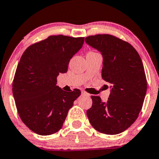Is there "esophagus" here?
I'll return each mask as SVG.
<instances>
[{
	"label": "esophagus",
	"mask_w": 159,
	"mask_h": 159,
	"mask_svg": "<svg viewBox=\"0 0 159 159\" xmlns=\"http://www.w3.org/2000/svg\"><path fill=\"white\" fill-rule=\"evenodd\" d=\"M81 94L83 95H84V96H87V97H89V96H90V95H89V93H86L85 91H81Z\"/></svg>",
	"instance_id": "obj_1"
}]
</instances>
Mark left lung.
Wrapping results in <instances>:
<instances>
[{"mask_svg": "<svg viewBox=\"0 0 159 159\" xmlns=\"http://www.w3.org/2000/svg\"><path fill=\"white\" fill-rule=\"evenodd\" d=\"M85 42L102 55L101 76L111 84L107 102L91 96L88 119L101 133H121L134 123L142 108L147 87L142 61L133 46L113 35L88 36Z\"/></svg>", "mask_w": 159, "mask_h": 159, "instance_id": "obj_1", "label": "left lung"}]
</instances>
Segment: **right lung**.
<instances>
[{
	"label": "right lung",
	"mask_w": 159,
	"mask_h": 159,
	"mask_svg": "<svg viewBox=\"0 0 159 159\" xmlns=\"http://www.w3.org/2000/svg\"><path fill=\"white\" fill-rule=\"evenodd\" d=\"M84 38L52 35L23 53L15 72L12 93L22 121L34 133L49 135L62 127L68 111L81 95L57 86L59 73L81 49Z\"/></svg>",
	"instance_id": "add662e5"
}]
</instances>
